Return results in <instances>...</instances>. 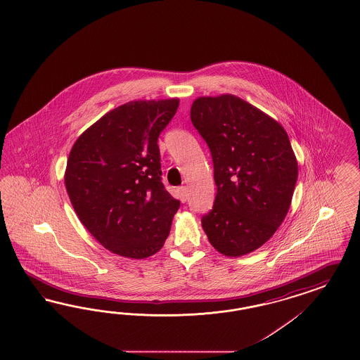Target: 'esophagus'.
Masks as SVG:
<instances>
[{
	"instance_id": "34e87169",
	"label": "esophagus",
	"mask_w": 360,
	"mask_h": 360,
	"mask_svg": "<svg viewBox=\"0 0 360 360\" xmlns=\"http://www.w3.org/2000/svg\"><path fill=\"white\" fill-rule=\"evenodd\" d=\"M187 196H188V191H187V187H186V186H181V187L176 188V198H178L182 203H185L186 200H187Z\"/></svg>"
}]
</instances>
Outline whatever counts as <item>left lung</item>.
I'll return each instance as SVG.
<instances>
[{
  "mask_svg": "<svg viewBox=\"0 0 360 360\" xmlns=\"http://www.w3.org/2000/svg\"><path fill=\"white\" fill-rule=\"evenodd\" d=\"M190 116L207 143L217 184L202 227L217 251L247 255L272 238L290 207L298 166L289 137L233 95L196 98Z\"/></svg>",
  "mask_w": 360,
  "mask_h": 360,
  "instance_id": "1",
  "label": "left lung"
}]
</instances>
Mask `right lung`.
<instances>
[{"label": "right lung", "mask_w": 360, "mask_h": 360, "mask_svg": "<svg viewBox=\"0 0 360 360\" xmlns=\"http://www.w3.org/2000/svg\"><path fill=\"white\" fill-rule=\"evenodd\" d=\"M178 105V98L129 101L89 127L70 152V200L91 235L116 255L149 257L169 236L181 203L162 184L157 141Z\"/></svg>", "instance_id": "right-lung-1"}]
</instances>
